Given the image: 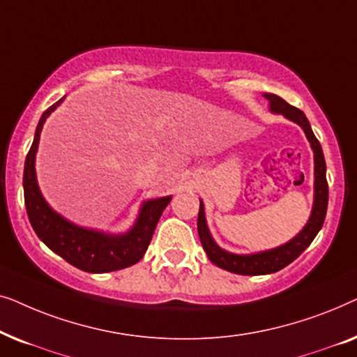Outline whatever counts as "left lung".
Wrapping results in <instances>:
<instances>
[{
	"mask_svg": "<svg viewBox=\"0 0 357 357\" xmlns=\"http://www.w3.org/2000/svg\"><path fill=\"white\" fill-rule=\"evenodd\" d=\"M265 97L270 100V110L273 114L284 115L287 120L294 121V123H297L302 130H304L307 139H309L312 149H314V208H312V214L304 229H302L294 238H291L289 242L284 243V245L271 248V250L266 252L252 253V255H237V253L222 250V248L214 242L211 234H209L206 218H204V206L202 199H199L198 236L208 258L214 263V265L222 268V270L245 276L270 275V273L280 271L284 266L289 265V263L294 261L296 258L310 245L321 226H324L326 206H328V183H326V165L324 151H321L319 139L315 138L314 131L310 128V123L309 120H307L305 114L302 110L296 109V107L287 104V102L284 99H281L280 96L265 94Z\"/></svg>",
	"mask_w": 357,
	"mask_h": 357,
	"instance_id": "1",
	"label": "left lung"
}]
</instances>
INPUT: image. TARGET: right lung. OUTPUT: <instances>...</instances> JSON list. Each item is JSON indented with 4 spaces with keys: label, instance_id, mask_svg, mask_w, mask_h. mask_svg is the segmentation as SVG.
Segmentation results:
<instances>
[{
    "label": "right lung",
    "instance_id": "obj_1",
    "mask_svg": "<svg viewBox=\"0 0 357 357\" xmlns=\"http://www.w3.org/2000/svg\"><path fill=\"white\" fill-rule=\"evenodd\" d=\"M65 97L43 112L38 120L33 143L24 164V202L29 221L45 245L70 263L87 273H107L128 268L138 263L148 250L159 218L172 197L148 199L141 206L135 226L126 234L112 236L94 229L76 226L60 216L43 199L36 177V154L40 131L47 116L56 109Z\"/></svg>",
    "mask_w": 357,
    "mask_h": 357
}]
</instances>
